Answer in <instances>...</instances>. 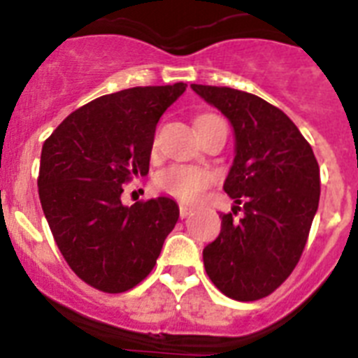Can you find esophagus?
<instances>
[{
    "label": "esophagus",
    "instance_id": "1",
    "mask_svg": "<svg viewBox=\"0 0 358 358\" xmlns=\"http://www.w3.org/2000/svg\"><path fill=\"white\" fill-rule=\"evenodd\" d=\"M194 208L188 206V204H179V215H181V218H186L189 217V215L194 213Z\"/></svg>",
    "mask_w": 358,
    "mask_h": 358
}]
</instances>
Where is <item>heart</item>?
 <instances>
[{"label":"heart","mask_w":358,"mask_h":358,"mask_svg":"<svg viewBox=\"0 0 358 358\" xmlns=\"http://www.w3.org/2000/svg\"><path fill=\"white\" fill-rule=\"evenodd\" d=\"M213 185V173L206 169L172 164L157 177V186L164 194L185 202H195Z\"/></svg>","instance_id":"b5f03b06"}]
</instances>
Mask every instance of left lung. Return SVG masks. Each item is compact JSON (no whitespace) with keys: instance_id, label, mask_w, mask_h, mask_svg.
I'll return each instance as SVG.
<instances>
[{"instance_id":"left-lung-1","label":"left lung","mask_w":358,"mask_h":358,"mask_svg":"<svg viewBox=\"0 0 358 358\" xmlns=\"http://www.w3.org/2000/svg\"><path fill=\"white\" fill-rule=\"evenodd\" d=\"M192 90L233 125L235 161L224 189L242 204L220 215V235L202 251L204 268L227 297L256 301L301 258L321 194L317 159L292 120L264 98L217 85Z\"/></svg>"}]
</instances>
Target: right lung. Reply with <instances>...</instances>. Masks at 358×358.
<instances>
[{
  "instance_id": "add662e5",
  "label": "right lung",
  "mask_w": 358,
  "mask_h": 358,
  "mask_svg": "<svg viewBox=\"0 0 358 358\" xmlns=\"http://www.w3.org/2000/svg\"><path fill=\"white\" fill-rule=\"evenodd\" d=\"M185 91L177 82L103 94L44 141L37 177L44 217L73 273L102 292L141 283L176 227V201L123 206L122 185L147 176L157 122Z\"/></svg>"
}]
</instances>
